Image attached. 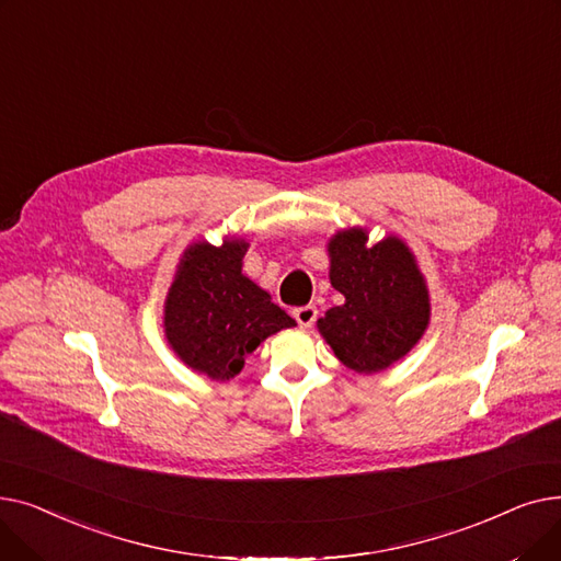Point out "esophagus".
<instances>
[{"instance_id": "1", "label": "esophagus", "mask_w": 561, "mask_h": 561, "mask_svg": "<svg viewBox=\"0 0 561 561\" xmlns=\"http://www.w3.org/2000/svg\"><path fill=\"white\" fill-rule=\"evenodd\" d=\"M293 318L298 320V325L302 328H311L316 318H318V309L313 305H305V307H296L293 309Z\"/></svg>"}]
</instances>
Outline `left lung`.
Listing matches in <instances>:
<instances>
[{"instance_id":"obj_1","label":"left lung","mask_w":561,"mask_h":561,"mask_svg":"<svg viewBox=\"0 0 561 561\" xmlns=\"http://www.w3.org/2000/svg\"><path fill=\"white\" fill-rule=\"evenodd\" d=\"M330 279L345 296L318 320L334 355L357 373H379L419 343L430 322V298L409 248L389 236L366 245L362 229L330 241Z\"/></svg>"}]
</instances>
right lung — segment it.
Masks as SVG:
<instances>
[{"label": "right lung", "mask_w": 561, "mask_h": 561, "mask_svg": "<svg viewBox=\"0 0 561 561\" xmlns=\"http://www.w3.org/2000/svg\"><path fill=\"white\" fill-rule=\"evenodd\" d=\"M248 243H195L184 252L165 300V336L193 370L211 379L239 375L256 345L293 320L241 275Z\"/></svg>", "instance_id": "obj_1"}]
</instances>
